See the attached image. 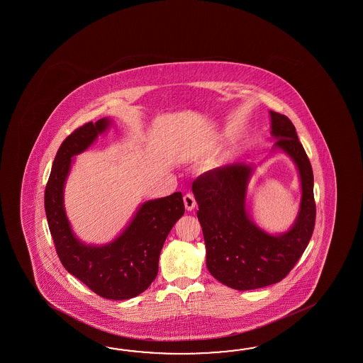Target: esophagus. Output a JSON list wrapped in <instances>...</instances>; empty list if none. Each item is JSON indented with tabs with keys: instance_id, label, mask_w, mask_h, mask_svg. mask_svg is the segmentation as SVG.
Masks as SVG:
<instances>
[{
	"instance_id": "obj_1",
	"label": "esophagus",
	"mask_w": 363,
	"mask_h": 363,
	"mask_svg": "<svg viewBox=\"0 0 363 363\" xmlns=\"http://www.w3.org/2000/svg\"><path fill=\"white\" fill-rule=\"evenodd\" d=\"M183 200H184L185 208H186L188 211L193 210V208H196V205H197L196 199H194V196H193L192 193H186L184 197H183Z\"/></svg>"
}]
</instances>
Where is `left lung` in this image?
<instances>
[{
    "mask_svg": "<svg viewBox=\"0 0 363 363\" xmlns=\"http://www.w3.org/2000/svg\"><path fill=\"white\" fill-rule=\"evenodd\" d=\"M275 147L292 157L301 179L300 213L289 231L272 236L258 228L245 208L252 167L235 163L200 175L192 191L199 203L206 266L224 286L249 291L279 283L301 258L315 225L314 175L308 155L288 116L270 111Z\"/></svg>",
    "mask_w": 363,
    "mask_h": 363,
    "instance_id": "obj_1",
    "label": "left lung"
}]
</instances>
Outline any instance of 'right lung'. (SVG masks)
I'll return each instance as SVG.
<instances>
[{
    "instance_id": "add662e5",
    "label": "right lung",
    "mask_w": 363,
    "mask_h": 363,
    "mask_svg": "<svg viewBox=\"0 0 363 363\" xmlns=\"http://www.w3.org/2000/svg\"><path fill=\"white\" fill-rule=\"evenodd\" d=\"M108 123L104 118L83 124L63 140L45 188V213L63 267L101 297L128 300L144 292L157 277L164 240L184 214V202L180 192L147 201L123 233L105 247H88L74 236L63 208L71 158L91 147Z\"/></svg>"
}]
</instances>
